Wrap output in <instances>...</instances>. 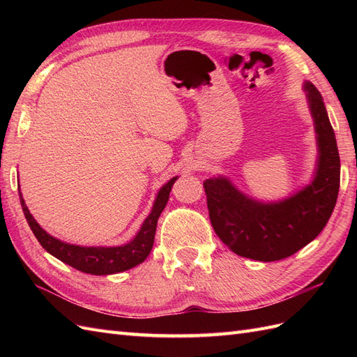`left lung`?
<instances>
[{"mask_svg": "<svg viewBox=\"0 0 357 357\" xmlns=\"http://www.w3.org/2000/svg\"><path fill=\"white\" fill-rule=\"evenodd\" d=\"M314 122L317 160L312 180L284 199L257 201L225 176L204 181L210 220L219 238L243 257L273 262L289 257L325 228L340 190V155L325 102L311 82H304Z\"/></svg>", "mask_w": 357, "mask_h": 357, "instance_id": "8db88e82", "label": "left lung"}]
</instances>
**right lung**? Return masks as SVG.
I'll list each match as a JSON object with an SVG mask.
<instances>
[{
	"instance_id": "right-lung-1",
	"label": "right lung",
	"mask_w": 357,
	"mask_h": 357,
	"mask_svg": "<svg viewBox=\"0 0 357 357\" xmlns=\"http://www.w3.org/2000/svg\"><path fill=\"white\" fill-rule=\"evenodd\" d=\"M178 177H172L168 183H165L158 192L155 198L153 207L150 210L149 215L144 219L142 228L138 229L134 238L128 241L126 244L121 245H110V247H86L70 244L66 241H61L55 236L47 234L37 220L32 218L29 213L25 199L22 197V192L19 188V198L20 205L25 214V219L29 225L31 231L34 232L36 238L43 245V248L52 256H55L63 264H67L82 273L92 274V275H110L116 273L126 271L142 262L146 261V257L152 252L155 234H156V225L160 213L164 211L165 205L169 199V192L172 185H174Z\"/></svg>"
}]
</instances>
